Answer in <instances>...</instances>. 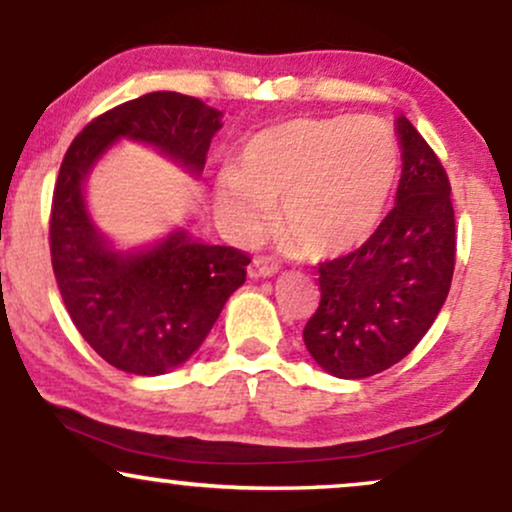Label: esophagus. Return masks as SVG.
Wrapping results in <instances>:
<instances>
[{"mask_svg":"<svg viewBox=\"0 0 512 512\" xmlns=\"http://www.w3.org/2000/svg\"><path fill=\"white\" fill-rule=\"evenodd\" d=\"M276 272H279V264H276L272 257H264V255H257L248 267V274L252 279H262V276H272Z\"/></svg>","mask_w":512,"mask_h":512,"instance_id":"34e87169","label":"esophagus"}]
</instances>
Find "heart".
<instances>
[{"label": "heart", "mask_w": 512, "mask_h": 512, "mask_svg": "<svg viewBox=\"0 0 512 512\" xmlns=\"http://www.w3.org/2000/svg\"><path fill=\"white\" fill-rule=\"evenodd\" d=\"M402 166L387 122L358 115L296 117L262 129L240 146L238 170H223L216 204L240 240L274 219L291 248L330 260L373 236Z\"/></svg>", "instance_id": "obj_1"}]
</instances>
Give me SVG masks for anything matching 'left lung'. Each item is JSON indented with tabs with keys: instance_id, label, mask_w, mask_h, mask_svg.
<instances>
[{
	"instance_id": "obj_1",
	"label": "left lung",
	"mask_w": 512,
	"mask_h": 512,
	"mask_svg": "<svg viewBox=\"0 0 512 512\" xmlns=\"http://www.w3.org/2000/svg\"><path fill=\"white\" fill-rule=\"evenodd\" d=\"M397 134V204L361 248L317 264L320 305L303 342L337 378H370L402 361L431 330L455 272L448 173L407 117Z\"/></svg>"
}]
</instances>
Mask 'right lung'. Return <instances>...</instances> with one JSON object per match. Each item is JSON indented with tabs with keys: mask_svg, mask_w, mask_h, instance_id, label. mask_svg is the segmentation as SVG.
I'll list each match as a JSON object with an SVG mask.
<instances>
[{
	"mask_svg": "<svg viewBox=\"0 0 512 512\" xmlns=\"http://www.w3.org/2000/svg\"><path fill=\"white\" fill-rule=\"evenodd\" d=\"M219 129V110L156 91L98 115L64 154L50 209L52 272L81 337L125 373L161 375L195 354L228 296L245 284L250 257L238 248L197 243L185 231L122 255L91 223L81 185L120 137L156 146L199 175Z\"/></svg>",
	"mask_w": 512,
	"mask_h": 512,
	"instance_id": "add662e5",
	"label": "right lung"
}]
</instances>
